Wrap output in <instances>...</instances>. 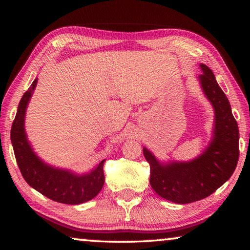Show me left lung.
<instances>
[{
    "label": "left lung",
    "instance_id": "obj_1",
    "mask_svg": "<svg viewBox=\"0 0 250 250\" xmlns=\"http://www.w3.org/2000/svg\"><path fill=\"white\" fill-rule=\"evenodd\" d=\"M198 76L206 98L214 108L211 141L205 151L189 162L161 163L143 147L150 164V184L161 197L177 204H188L214 193L234 173L239 158V130L226 95L214 73L204 64Z\"/></svg>",
    "mask_w": 250,
    "mask_h": 250
}]
</instances>
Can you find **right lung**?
<instances>
[{
	"instance_id": "right-lung-1",
	"label": "right lung",
	"mask_w": 250,
	"mask_h": 250,
	"mask_svg": "<svg viewBox=\"0 0 250 250\" xmlns=\"http://www.w3.org/2000/svg\"><path fill=\"white\" fill-rule=\"evenodd\" d=\"M36 83L37 78L23 95L11 129V141L20 171L29 186L55 202L76 205L90 201L97 196L104 186L105 160L101 161L91 172L80 175L44 163L29 145L24 121L27 104Z\"/></svg>"
}]
</instances>
